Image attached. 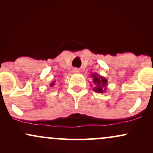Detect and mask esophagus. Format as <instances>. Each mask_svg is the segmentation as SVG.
Listing matches in <instances>:
<instances>
[{"label": "esophagus", "mask_w": 153, "mask_h": 153, "mask_svg": "<svg viewBox=\"0 0 153 153\" xmlns=\"http://www.w3.org/2000/svg\"><path fill=\"white\" fill-rule=\"evenodd\" d=\"M73 73H79V70L78 69V68H73Z\"/></svg>", "instance_id": "obj_1"}]
</instances>
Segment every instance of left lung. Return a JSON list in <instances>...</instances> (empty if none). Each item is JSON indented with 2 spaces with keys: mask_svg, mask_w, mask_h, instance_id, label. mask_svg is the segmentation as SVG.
<instances>
[{
  "mask_svg": "<svg viewBox=\"0 0 153 153\" xmlns=\"http://www.w3.org/2000/svg\"><path fill=\"white\" fill-rule=\"evenodd\" d=\"M91 77L94 79L93 82H94L95 85H96V87L93 88L94 91L97 93L105 92L106 90L107 82H108L106 78L98 75L97 73H93V74H91Z\"/></svg>",
  "mask_w": 153,
  "mask_h": 153,
  "instance_id": "left-lung-1",
  "label": "left lung"
}]
</instances>
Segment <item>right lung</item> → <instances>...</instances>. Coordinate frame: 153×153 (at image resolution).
Masks as SVG:
<instances>
[{"mask_svg":"<svg viewBox=\"0 0 153 153\" xmlns=\"http://www.w3.org/2000/svg\"><path fill=\"white\" fill-rule=\"evenodd\" d=\"M53 85H54V81L51 82V84H50V86H53Z\"/></svg>","mask_w":153,"mask_h":153,"instance_id":"obj_1","label":"right lung"}]
</instances>
